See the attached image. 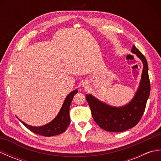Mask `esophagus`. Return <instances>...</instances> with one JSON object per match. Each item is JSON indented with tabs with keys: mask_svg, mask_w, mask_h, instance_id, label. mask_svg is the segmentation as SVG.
<instances>
[{
	"mask_svg": "<svg viewBox=\"0 0 161 161\" xmlns=\"http://www.w3.org/2000/svg\"><path fill=\"white\" fill-rule=\"evenodd\" d=\"M87 86L86 85V82H84V84H83V86H84V87H86Z\"/></svg>",
	"mask_w": 161,
	"mask_h": 161,
	"instance_id": "esophagus-1",
	"label": "esophagus"
}]
</instances>
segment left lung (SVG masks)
Listing matches in <instances>:
<instances>
[{"label": "left lung", "mask_w": 161, "mask_h": 161, "mask_svg": "<svg viewBox=\"0 0 161 161\" xmlns=\"http://www.w3.org/2000/svg\"><path fill=\"white\" fill-rule=\"evenodd\" d=\"M131 52L143 63L141 83L133 100L122 107H114L98 100L91 95H86L95 122L100 127L110 132H122L135 126L141 120L150 94L148 64L145 56L135 46Z\"/></svg>", "instance_id": "1"}]
</instances>
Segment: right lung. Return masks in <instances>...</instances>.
Returning <instances> with one entry per match:
<instances>
[{"instance_id":"1","label":"right lung","mask_w":161,"mask_h":161,"mask_svg":"<svg viewBox=\"0 0 161 161\" xmlns=\"http://www.w3.org/2000/svg\"><path fill=\"white\" fill-rule=\"evenodd\" d=\"M77 93V90H75L68 95L64 100L61 110L57 117L52 122H49L42 126H32L28 125L21 120H20L28 128L30 131L41 136L50 137V136L59 135L64 132L68 127L70 123V118L69 115L70 106L74 95Z\"/></svg>"}]
</instances>
